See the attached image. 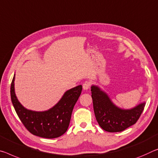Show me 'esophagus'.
Returning <instances> with one entry per match:
<instances>
[{
  "instance_id": "1",
  "label": "esophagus",
  "mask_w": 158,
  "mask_h": 158,
  "mask_svg": "<svg viewBox=\"0 0 158 158\" xmlns=\"http://www.w3.org/2000/svg\"><path fill=\"white\" fill-rule=\"evenodd\" d=\"M90 82L89 81H85L83 84V89L84 90H88L90 87Z\"/></svg>"
}]
</instances>
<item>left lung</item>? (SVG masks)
I'll return each instance as SVG.
<instances>
[{"mask_svg": "<svg viewBox=\"0 0 158 158\" xmlns=\"http://www.w3.org/2000/svg\"><path fill=\"white\" fill-rule=\"evenodd\" d=\"M94 110L98 123L105 131H122L137 122L143 111L146 102L132 108L123 109L116 106L106 91L98 86H91Z\"/></svg>", "mask_w": 158, "mask_h": 158, "instance_id": "obj_1", "label": "left lung"}]
</instances>
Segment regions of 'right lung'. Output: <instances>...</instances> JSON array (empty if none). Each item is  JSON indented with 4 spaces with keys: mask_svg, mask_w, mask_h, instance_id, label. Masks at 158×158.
<instances>
[{
    "mask_svg": "<svg viewBox=\"0 0 158 158\" xmlns=\"http://www.w3.org/2000/svg\"><path fill=\"white\" fill-rule=\"evenodd\" d=\"M15 75L10 86L11 101L19 118L27 129L35 136L46 139L57 138L65 133L74 105L81 95V85L67 90L51 108L44 111H34L27 109L17 99L15 91Z\"/></svg>",
    "mask_w": 158,
    "mask_h": 158,
    "instance_id": "1",
    "label": "right lung"
}]
</instances>
